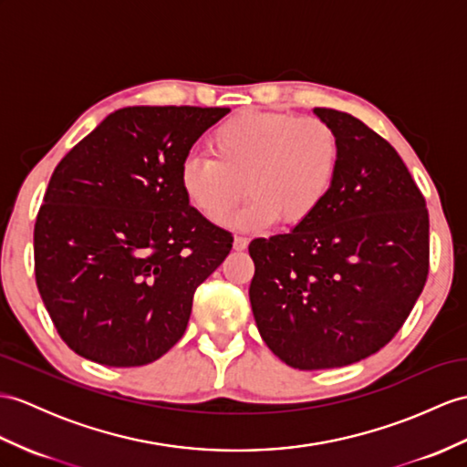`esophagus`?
Returning <instances> with one entry per match:
<instances>
[{
  "label": "esophagus",
  "mask_w": 467,
  "mask_h": 467,
  "mask_svg": "<svg viewBox=\"0 0 467 467\" xmlns=\"http://www.w3.org/2000/svg\"><path fill=\"white\" fill-rule=\"evenodd\" d=\"M247 237L245 235H235V240H234V247L235 249H245L247 247Z\"/></svg>",
  "instance_id": "1"
}]
</instances>
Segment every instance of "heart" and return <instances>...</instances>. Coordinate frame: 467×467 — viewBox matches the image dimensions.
<instances>
[{"label": "heart", "instance_id": "heart-1", "mask_svg": "<svg viewBox=\"0 0 467 467\" xmlns=\"http://www.w3.org/2000/svg\"><path fill=\"white\" fill-rule=\"evenodd\" d=\"M206 156H188L180 168L186 200L218 222L252 194L232 223L269 225L277 218L301 223L321 208L338 166V136L319 117L242 112L210 134ZM246 186H243V182Z\"/></svg>", "mask_w": 467, "mask_h": 467}]
</instances>
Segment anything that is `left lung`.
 <instances>
[{"mask_svg": "<svg viewBox=\"0 0 467 467\" xmlns=\"http://www.w3.org/2000/svg\"><path fill=\"white\" fill-rule=\"evenodd\" d=\"M315 112L338 136L333 186L293 232L249 244L259 335L299 370L347 367L389 345L430 271L426 200L402 158L352 115Z\"/></svg>", "mask_w": 467, "mask_h": 467, "instance_id": "obj_1", "label": "left lung"}]
</instances>
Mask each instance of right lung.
I'll list each match as a JSON object with an SVG mask.
<instances>
[{"label": "right lung", "mask_w": 467, "mask_h": 467, "mask_svg": "<svg viewBox=\"0 0 467 467\" xmlns=\"http://www.w3.org/2000/svg\"><path fill=\"white\" fill-rule=\"evenodd\" d=\"M225 107H127L53 170L33 230L57 333L107 367H142L184 335L192 299L234 235L190 206L180 168Z\"/></svg>", "instance_id": "obj_1"}]
</instances>
